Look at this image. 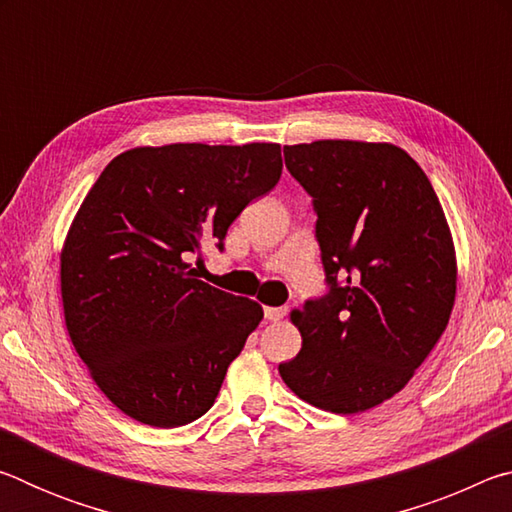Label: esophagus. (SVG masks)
<instances>
[{
    "mask_svg": "<svg viewBox=\"0 0 512 512\" xmlns=\"http://www.w3.org/2000/svg\"><path fill=\"white\" fill-rule=\"evenodd\" d=\"M284 316H287V307H264V318L271 320V323L282 320Z\"/></svg>",
    "mask_w": 512,
    "mask_h": 512,
    "instance_id": "1",
    "label": "esophagus"
}]
</instances>
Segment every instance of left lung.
Here are the masks:
<instances>
[{"label":"left lung","mask_w":512,"mask_h":512,"mask_svg":"<svg viewBox=\"0 0 512 512\" xmlns=\"http://www.w3.org/2000/svg\"><path fill=\"white\" fill-rule=\"evenodd\" d=\"M284 164L314 203L327 291L293 311L302 348L277 370L318 409H372L409 384L452 314L445 212L418 162L393 144H293Z\"/></svg>","instance_id":"obj_1"}]
</instances>
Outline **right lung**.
<instances>
[{"label": "right lung", "instance_id": "add662e5", "mask_svg": "<svg viewBox=\"0 0 512 512\" xmlns=\"http://www.w3.org/2000/svg\"><path fill=\"white\" fill-rule=\"evenodd\" d=\"M282 176L280 144L142 146L85 196L60 255L65 323L117 409L171 429L212 409L262 307L198 280L241 210Z\"/></svg>", "mask_w": 512, "mask_h": 512}]
</instances>
